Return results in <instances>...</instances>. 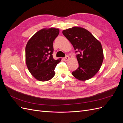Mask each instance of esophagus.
I'll use <instances>...</instances> for the list:
<instances>
[{
    "mask_svg": "<svg viewBox=\"0 0 123 123\" xmlns=\"http://www.w3.org/2000/svg\"><path fill=\"white\" fill-rule=\"evenodd\" d=\"M69 59V57L68 56V55H66V57L64 58V60L65 62H66V61H67Z\"/></svg>",
    "mask_w": 123,
    "mask_h": 123,
    "instance_id": "obj_1",
    "label": "esophagus"
}]
</instances>
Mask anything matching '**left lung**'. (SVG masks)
Here are the masks:
<instances>
[{
    "label": "left lung",
    "instance_id": "obj_1",
    "mask_svg": "<svg viewBox=\"0 0 123 123\" xmlns=\"http://www.w3.org/2000/svg\"><path fill=\"white\" fill-rule=\"evenodd\" d=\"M62 34L71 43L76 50L79 67L72 72L80 80H86L98 71L104 59L102 44L86 29L74 27L65 30Z\"/></svg>",
    "mask_w": 123,
    "mask_h": 123
}]
</instances>
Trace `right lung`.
<instances>
[{
	"label": "right lung",
	"mask_w": 123,
	"mask_h": 123,
	"mask_svg": "<svg viewBox=\"0 0 123 123\" xmlns=\"http://www.w3.org/2000/svg\"><path fill=\"white\" fill-rule=\"evenodd\" d=\"M58 29L51 28L39 30L30 39L25 47V62L28 70L36 79L45 81L55 74L54 69L61 61L55 60L52 54L53 43L59 34Z\"/></svg>",
	"instance_id": "obj_1"
}]
</instances>
